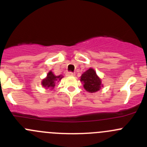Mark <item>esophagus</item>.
Returning <instances> with one entry per match:
<instances>
[{"label": "esophagus", "mask_w": 147, "mask_h": 147, "mask_svg": "<svg viewBox=\"0 0 147 147\" xmlns=\"http://www.w3.org/2000/svg\"><path fill=\"white\" fill-rule=\"evenodd\" d=\"M66 75H67V76H74V75H75V73L72 72H67Z\"/></svg>", "instance_id": "34e87169"}]
</instances>
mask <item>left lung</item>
<instances>
[{"mask_svg":"<svg viewBox=\"0 0 147 147\" xmlns=\"http://www.w3.org/2000/svg\"><path fill=\"white\" fill-rule=\"evenodd\" d=\"M80 81L84 83V88L90 92H95L101 87V80L92 68L87 69L81 76Z\"/></svg>","mask_w":147,"mask_h":147,"instance_id":"1","label":"left lung"}]
</instances>
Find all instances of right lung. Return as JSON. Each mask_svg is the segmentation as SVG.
I'll return each mask as SVG.
<instances>
[{"label": "right lung", "instance_id": "add662e5", "mask_svg": "<svg viewBox=\"0 0 147 147\" xmlns=\"http://www.w3.org/2000/svg\"><path fill=\"white\" fill-rule=\"evenodd\" d=\"M63 77L61 75H59V76H55L53 72L50 71V72H48L47 74V77L44 79L42 82V84L43 87H46V88H50L53 89L54 88L55 85V82L56 81H59L62 79Z\"/></svg>", "mask_w": 147, "mask_h": 147}]
</instances>
